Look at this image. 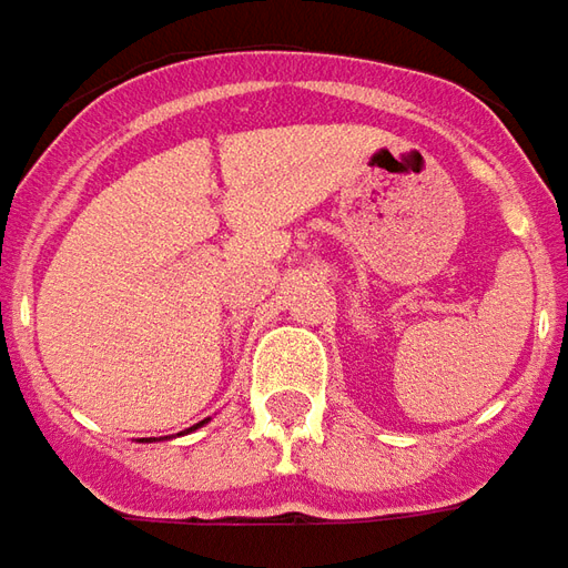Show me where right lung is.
<instances>
[{
    "label": "right lung",
    "mask_w": 568,
    "mask_h": 568,
    "mask_svg": "<svg viewBox=\"0 0 568 568\" xmlns=\"http://www.w3.org/2000/svg\"><path fill=\"white\" fill-rule=\"evenodd\" d=\"M206 420H210V417H206ZM206 420H201V424H194V426H191V429H197V426H203V424H206ZM191 429H187V433H191ZM179 436H182V433H179ZM142 442H151V439H142ZM154 442H158V439H154Z\"/></svg>",
    "instance_id": "add662e5"
}]
</instances>
